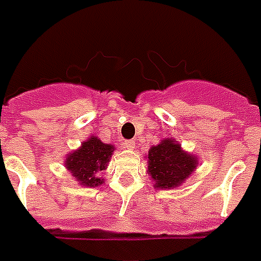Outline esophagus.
<instances>
[{
    "label": "esophagus",
    "mask_w": 261,
    "mask_h": 261,
    "mask_svg": "<svg viewBox=\"0 0 261 261\" xmlns=\"http://www.w3.org/2000/svg\"><path fill=\"white\" fill-rule=\"evenodd\" d=\"M123 146H124L126 149H134L135 148V141H133V139L124 141V142H123Z\"/></svg>",
    "instance_id": "esophagus-1"
}]
</instances>
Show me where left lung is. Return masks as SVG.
<instances>
[{"instance_id":"left-lung-1","label":"left lung","mask_w":261,"mask_h":261,"mask_svg":"<svg viewBox=\"0 0 261 261\" xmlns=\"http://www.w3.org/2000/svg\"><path fill=\"white\" fill-rule=\"evenodd\" d=\"M198 166L197 156L182 150L172 138L163 139L148 153V175L156 189H174L184 184Z\"/></svg>"}]
</instances>
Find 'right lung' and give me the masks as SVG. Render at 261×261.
I'll return each mask as SVG.
<instances>
[{
    "label": "right lung",
    "instance_id": "right-lung-1",
    "mask_svg": "<svg viewBox=\"0 0 261 261\" xmlns=\"http://www.w3.org/2000/svg\"><path fill=\"white\" fill-rule=\"evenodd\" d=\"M113 150V145L104 144L93 135L82 142L81 148L65 156V168L81 185L87 188H97L104 184V179L99 175L107 170Z\"/></svg>",
    "mask_w": 261,
    "mask_h": 261
}]
</instances>
